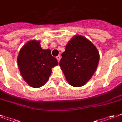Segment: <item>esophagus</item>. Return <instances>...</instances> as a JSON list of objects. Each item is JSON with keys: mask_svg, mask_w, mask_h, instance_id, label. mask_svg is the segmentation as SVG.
I'll use <instances>...</instances> for the list:
<instances>
[{"mask_svg": "<svg viewBox=\"0 0 122 122\" xmlns=\"http://www.w3.org/2000/svg\"><path fill=\"white\" fill-rule=\"evenodd\" d=\"M56 58H57V61H58V62H59V61H60V59H61V56L58 55L57 57H56Z\"/></svg>", "mask_w": 122, "mask_h": 122, "instance_id": "obj_1", "label": "esophagus"}]
</instances>
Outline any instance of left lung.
Wrapping results in <instances>:
<instances>
[{
    "mask_svg": "<svg viewBox=\"0 0 122 122\" xmlns=\"http://www.w3.org/2000/svg\"><path fill=\"white\" fill-rule=\"evenodd\" d=\"M61 56L59 66L67 81L75 87L83 86L92 78L99 61L96 47L81 35L69 41Z\"/></svg>",
    "mask_w": 122,
    "mask_h": 122,
    "instance_id": "1",
    "label": "left lung"
}]
</instances>
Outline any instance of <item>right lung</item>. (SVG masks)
Wrapping results in <instances>:
<instances>
[{
    "mask_svg": "<svg viewBox=\"0 0 122 122\" xmlns=\"http://www.w3.org/2000/svg\"><path fill=\"white\" fill-rule=\"evenodd\" d=\"M18 65L22 77L33 88H39L47 81L51 69L58 65L57 59L51 55L50 49H43L40 41L26 43L18 54Z\"/></svg>",
    "mask_w": 122,
    "mask_h": 122,
    "instance_id": "obj_1",
    "label": "right lung"
}]
</instances>
